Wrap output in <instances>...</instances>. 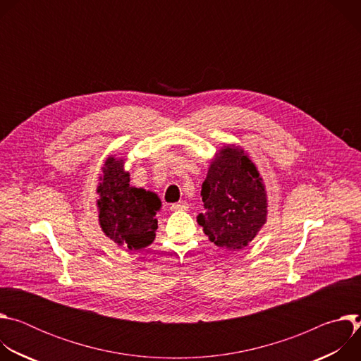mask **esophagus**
<instances>
[{
    "instance_id": "obj_1",
    "label": "esophagus",
    "mask_w": 361,
    "mask_h": 361,
    "mask_svg": "<svg viewBox=\"0 0 361 361\" xmlns=\"http://www.w3.org/2000/svg\"><path fill=\"white\" fill-rule=\"evenodd\" d=\"M171 210H188V204L184 202V201H180V202H174L170 205Z\"/></svg>"
}]
</instances>
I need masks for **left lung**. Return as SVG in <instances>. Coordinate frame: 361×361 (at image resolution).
Segmentation results:
<instances>
[{
	"label": "left lung",
	"instance_id": "1",
	"mask_svg": "<svg viewBox=\"0 0 361 361\" xmlns=\"http://www.w3.org/2000/svg\"><path fill=\"white\" fill-rule=\"evenodd\" d=\"M197 221L212 243L230 251L251 243L267 221V191L259 169L240 145L226 144L212 159Z\"/></svg>",
	"mask_w": 361,
	"mask_h": 361
}]
</instances>
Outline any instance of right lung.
<instances>
[{
	"label": "right lung",
	"mask_w": 361,
	"mask_h": 361,
	"mask_svg": "<svg viewBox=\"0 0 361 361\" xmlns=\"http://www.w3.org/2000/svg\"><path fill=\"white\" fill-rule=\"evenodd\" d=\"M124 164V157L110 156L101 169L97 185L98 224L118 247L140 250L156 238V214L161 200L156 192L133 187Z\"/></svg>",
	"instance_id": "obj_1"
}]
</instances>
